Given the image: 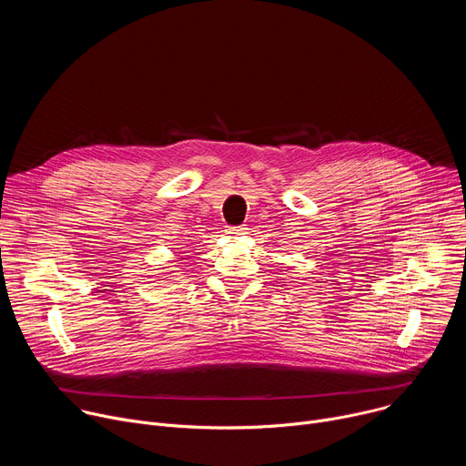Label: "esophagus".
<instances>
[{
	"label": "esophagus",
	"mask_w": 466,
	"mask_h": 466,
	"mask_svg": "<svg viewBox=\"0 0 466 466\" xmlns=\"http://www.w3.org/2000/svg\"><path fill=\"white\" fill-rule=\"evenodd\" d=\"M245 227H227V234H230V236H241V234H245Z\"/></svg>",
	"instance_id": "esophagus-1"
}]
</instances>
